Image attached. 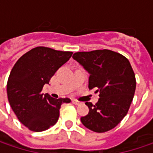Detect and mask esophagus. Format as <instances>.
<instances>
[{"label": "esophagus", "instance_id": "1", "mask_svg": "<svg viewBox=\"0 0 153 153\" xmlns=\"http://www.w3.org/2000/svg\"><path fill=\"white\" fill-rule=\"evenodd\" d=\"M72 102H73V104H74V105H79V104H80V102L77 101V100H75V99H73V100H72Z\"/></svg>", "mask_w": 153, "mask_h": 153}]
</instances>
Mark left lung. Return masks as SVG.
I'll use <instances>...</instances> for the list:
<instances>
[{"instance_id":"1","label":"left lung","mask_w":153,"mask_h":153,"mask_svg":"<svg viewBox=\"0 0 153 153\" xmlns=\"http://www.w3.org/2000/svg\"><path fill=\"white\" fill-rule=\"evenodd\" d=\"M73 58L88 73V88L99 92L98 102H86L89 111L80 118L88 129L103 133L115 128L127 115L136 91V76L129 61L122 55L97 49L76 52Z\"/></svg>"}]
</instances>
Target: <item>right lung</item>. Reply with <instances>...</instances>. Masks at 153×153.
<instances>
[{"instance_id":"obj_1","label":"right lung","mask_w":153,"mask_h":153,"mask_svg":"<svg viewBox=\"0 0 153 153\" xmlns=\"http://www.w3.org/2000/svg\"><path fill=\"white\" fill-rule=\"evenodd\" d=\"M73 52L36 47L23 55L12 68L7 83L10 105L19 121L34 132L54 126L62 104L69 98L55 99L42 94V88L72 56Z\"/></svg>"}]
</instances>
